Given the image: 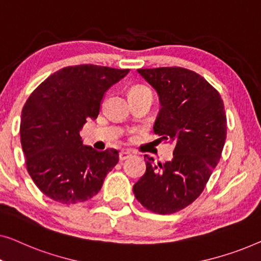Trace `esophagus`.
<instances>
[{"instance_id":"esophagus-1","label":"esophagus","mask_w":261,"mask_h":261,"mask_svg":"<svg viewBox=\"0 0 261 261\" xmlns=\"http://www.w3.org/2000/svg\"><path fill=\"white\" fill-rule=\"evenodd\" d=\"M131 157V152L130 151H120L119 152V160L120 161H125Z\"/></svg>"}]
</instances>
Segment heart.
<instances>
[{"mask_svg": "<svg viewBox=\"0 0 261 261\" xmlns=\"http://www.w3.org/2000/svg\"><path fill=\"white\" fill-rule=\"evenodd\" d=\"M139 92H151V91H150V90H149L148 87H146V86L138 85V86H135V87H132V90H131L130 94H134V93H139Z\"/></svg>", "mask_w": 261, "mask_h": 261, "instance_id": "1", "label": "heart"}]
</instances>
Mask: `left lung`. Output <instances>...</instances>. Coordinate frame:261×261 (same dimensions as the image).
I'll return each mask as SVG.
<instances>
[{"instance_id":"obj_1","label":"left lung","mask_w":261,"mask_h":261,"mask_svg":"<svg viewBox=\"0 0 261 261\" xmlns=\"http://www.w3.org/2000/svg\"><path fill=\"white\" fill-rule=\"evenodd\" d=\"M138 73L160 95L153 132L175 149L164 164L146 156L145 174L135 183L134 194L148 211L172 214L201 195L218 166L227 136L225 106L218 91L190 69L174 66Z\"/></svg>"}]
</instances>
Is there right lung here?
<instances>
[{
  "label": "right lung",
  "instance_id": "add662e5",
  "mask_svg": "<svg viewBox=\"0 0 261 261\" xmlns=\"http://www.w3.org/2000/svg\"><path fill=\"white\" fill-rule=\"evenodd\" d=\"M129 69L92 64L68 66L42 82L21 113V145L25 167L36 187L57 202L74 204L92 199L118 151L84 145L79 131L97 119L104 93Z\"/></svg>",
  "mask_w": 261,
  "mask_h": 261
}]
</instances>
